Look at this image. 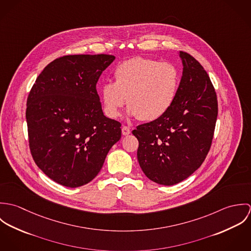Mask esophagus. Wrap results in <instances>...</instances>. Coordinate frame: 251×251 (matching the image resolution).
I'll return each mask as SVG.
<instances>
[{"instance_id":"obj_1","label":"esophagus","mask_w":251,"mask_h":251,"mask_svg":"<svg viewBox=\"0 0 251 251\" xmlns=\"http://www.w3.org/2000/svg\"><path fill=\"white\" fill-rule=\"evenodd\" d=\"M130 132H131V130H130V128H129L128 126H124L122 127V133H123V135H125V136L129 135V134H130Z\"/></svg>"}]
</instances>
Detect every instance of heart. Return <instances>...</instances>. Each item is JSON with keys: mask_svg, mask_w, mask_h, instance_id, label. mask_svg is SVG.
<instances>
[{"mask_svg": "<svg viewBox=\"0 0 251 251\" xmlns=\"http://www.w3.org/2000/svg\"><path fill=\"white\" fill-rule=\"evenodd\" d=\"M115 83L101 88L104 111L110 118L120 115L127 104L129 114L145 122L161 118L171 108L179 89V70L170 63L136 57L120 64Z\"/></svg>", "mask_w": 251, "mask_h": 251, "instance_id": "heart-1", "label": "heart"}]
</instances>
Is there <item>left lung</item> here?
<instances>
[{"label": "left lung", "mask_w": 251, "mask_h": 251, "mask_svg": "<svg viewBox=\"0 0 251 251\" xmlns=\"http://www.w3.org/2000/svg\"><path fill=\"white\" fill-rule=\"evenodd\" d=\"M182 76L176 99L161 118L132 131L138 139L137 158L154 182L173 185L188 178L204 162L214 137L217 98L200 63L179 51Z\"/></svg>", "instance_id": "1"}]
</instances>
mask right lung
Wrapping results in <instances>:
<instances>
[{
	"mask_svg": "<svg viewBox=\"0 0 251 251\" xmlns=\"http://www.w3.org/2000/svg\"><path fill=\"white\" fill-rule=\"evenodd\" d=\"M115 57L69 55L37 76L27 100L29 146L38 168L68 187L100 173L122 136L121 123L103 115L97 83Z\"/></svg>",
	"mask_w": 251,
	"mask_h": 251,
	"instance_id": "right-lung-1",
	"label": "right lung"
}]
</instances>
